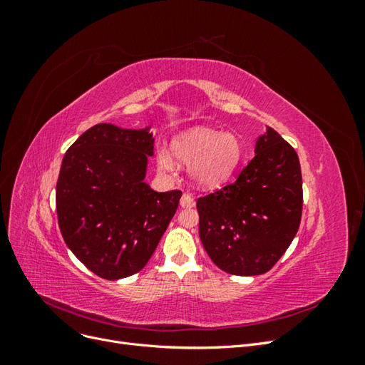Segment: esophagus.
I'll return each instance as SVG.
<instances>
[{
  "label": "esophagus",
  "mask_w": 365,
  "mask_h": 365,
  "mask_svg": "<svg viewBox=\"0 0 365 365\" xmlns=\"http://www.w3.org/2000/svg\"><path fill=\"white\" fill-rule=\"evenodd\" d=\"M181 207H184V208L195 207V197L190 193H184L181 197Z\"/></svg>",
  "instance_id": "obj_1"
}]
</instances>
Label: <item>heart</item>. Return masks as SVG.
Returning <instances> with one entry per match:
<instances>
[{"label":"heart","instance_id":"obj_1","mask_svg":"<svg viewBox=\"0 0 365 365\" xmlns=\"http://www.w3.org/2000/svg\"><path fill=\"white\" fill-rule=\"evenodd\" d=\"M176 160L190 165L193 181L212 189L227 181L242 158V143L233 134H222L207 128H195L172 141ZM158 168L164 173H175L176 164L168 150L158 152Z\"/></svg>","mask_w":365,"mask_h":365}]
</instances>
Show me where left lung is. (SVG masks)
<instances>
[{
  "mask_svg": "<svg viewBox=\"0 0 365 365\" xmlns=\"http://www.w3.org/2000/svg\"><path fill=\"white\" fill-rule=\"evenodd\" d=\"M200 237L217 268L235 275L268 272L302 220L303 181L297 152L268 129L236 181L197 197Z\"/></svg>",
  "mask_w": 365,
  "mask_h": 365,
  "instance_id": "left-lung-1",
  "label": "left lung"
}]
</instances>
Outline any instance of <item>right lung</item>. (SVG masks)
I'll list each match as a JSON object with an SVG mask.
<instances>
[{
	"label": "right lung",
	"instance_id": "obj_1",
	"mask_svg": "<svg viewBox=\"0 0 365 365\" xmlns=\"http://www.w3.org/2000/svg\"><path fill=\"white\" fill-rule=\"evenodd\" d=\"M153 137L146 129L101 123L65 152L56 184L65 244L106 280L141 271L180 204L181 190L158 193L145 182Z\"/></svg>",
	"mask_w": 365,
	"mask_h": 365
}]
</instances>
